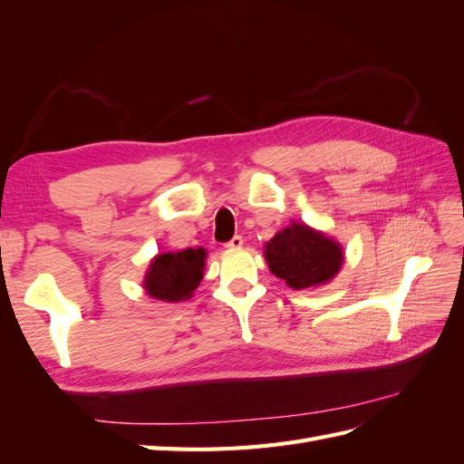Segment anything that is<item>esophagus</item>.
<instances>
[{
  "instance_id": "esophagus-1",
  "label": "esophagus",
  "mask_w": 464,
  "mask_h": 464,
  "mask_svg": "<svg viewBox=\"0 0 464 464\" xmlns=\"http://www.w3.org/2000/svg\"><path fill=\"white\" fill-rule=\"evenodd\" d=\"M244 246V237L242 236H234L232 240L227 244V247H230V249H237V247H242Z\"/></svg>"
}]
</instances>
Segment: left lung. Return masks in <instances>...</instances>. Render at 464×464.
<instances>
[{
  "mask_svg": "<svg viewBox=\"0 0 464 464\" xmlns=\"http://www.w3.org/2000/svg\"><path fill=\"white\" fill-rule=\"evenodd\" d=\"M265 259L275 276L294 290L325 285L341 271V244L305 224H290L265 244Z\"/></svg>",
  "mask_w": 464,
  "mask_h": 464,
  "instance_id": "left-lung-1",
  "label": "left lung"
}]
</instances>
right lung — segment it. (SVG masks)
Listing matches in <instances>:
<instances>
[{
	"mask_svg": "<svg viewBox=\"0 0 464 464\" xmlns=\"http://www.w3.org/2000/svg\"><path fill=\"white\" fill-rule=\"evenodd\" d=\"M205 257L207 251L203 247L160 254L150 261L143 288L150 298L160 302L188 300L201 283Z\"/></svg>",
	"mask_w": 464,
	"mask_h": 464,
	"instance_id": "obj_1",
	"label": "right lung"
}]
</instances>
